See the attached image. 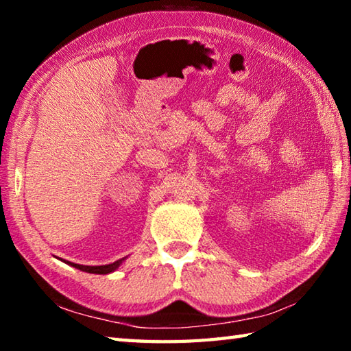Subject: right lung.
I'll use <instances>...</instances> for the list:
<instances>
[{
	"mask_svg": "<svg viewBox=\"0 0 351 351\" xmlns=\"http://www.w3.org/2000/svg\"><path fill=\"white\" fill-rule=\"evenodd\" d=\"M125 260V257L121 258V260H116L114 263H110V265H102V266H85V265H77V263H73V261H68L64 260V263L69 265V266H74V268L80 269L83 272H90V274H110V272L116 271L119 266L122 265V261Z\"/></svg>",
	"mask_w": 351,
	"mask_h": 351,
	"instance_id": "obj_1",
	"label": "right lung"
}]
</instances>
